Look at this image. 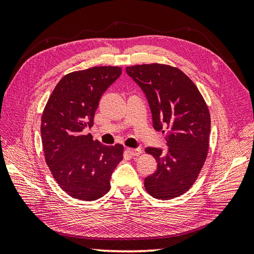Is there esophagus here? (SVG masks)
I'll use <instances>...</instances> for the list:
<instances>
[{
    "instance_id": "esophagus-1",
    "label": "esophagus",
    "mask_w": 254,
    "mask_h": 254,
    "mask_svg": "<svg viewBox=\"0 0 254 254\" xmlns=\"http://www.w3.org/2000/svg\"><path fill=\"white\" fill-rule=\"evenodd\" d=\"M127 152L130 154L131 156H138V155L142 154L143 150L139 147H137V148H127Z\"/></svg>"
}]
</instances>
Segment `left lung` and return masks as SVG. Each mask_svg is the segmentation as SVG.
<instances>
[{
	"label": "left lung",
	"instance_id": "8db88e82",
	"mask_svg": "<svg viewBox=\"0 0 254 254\" xmlns=\"http://www.w3.org/2000/svg\"><path fill=\"white\" fill-rule=\"evenodd\" d=\"M127 73L144 91L156 131H167L168 150L147 147L157 170L145 178L150 195L170 199L187 192L195 182L207 157L210 116L197 87L179 68L166 64L127 67Z\"/></svg>",
	"mask_w": 254,
	"mask_h": 254
}]
</instances>
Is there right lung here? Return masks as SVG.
Here are the masks:
<instances>
[{
	"mask_svg": "<svg viewBox=\"0 0 254 254\" xmlns=\"http://www.w3.org/2000/svg\"><path fill=\"white\" fill-rule=\"evenodd\" d=\"M122 73L119 66H94L66 74L53 89L41 117L46 163L58 185L73 198L95 201L110 190L123 146L94 141L86 128L102 94Z\"/></svg>",
	"mask_w": 254,
	"mask_h": 254,
	"instance_id": "add662e5",
	"label": "right lung"
}]
</instances>
